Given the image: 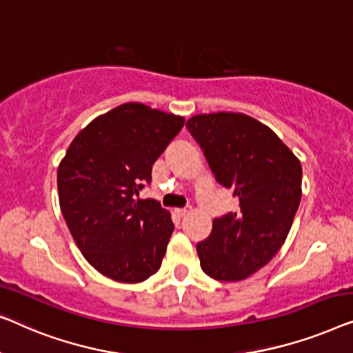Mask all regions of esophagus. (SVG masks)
<instances>
[{"label": "esophagus", "instance_id": "obj_1", "mask_svg": "<svg viewBox=\"0 0 353 353\" xmlns=\"http://www.w3.org/2000/svg\"><path fill=\"white\" fill-rule=\"evenodd\" d=\"M188 212H190V208H182V210H176V214H177V216H181V217L187 216Z\"/></svg>", "mask_w": 353, "mask_h": 353}]
</instances>
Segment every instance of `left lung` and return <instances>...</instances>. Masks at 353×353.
Instances as JSON below:
<instances>
[{
	"instance_id": "1",
	"label": "left lung",
	"mask_w": 353,
	"mask_h": 353,
	"mask_svg": "<svg viewBox=\"0 0 353 353\" xmlns=\"http://www.w3.org/2000/svg\"><path fill=\"white\" fill-rule=\"evenodd\" d=\"M187 128L217 182L240 201L196 245L200 265L214 280H245L270 262L290 233L302 196L301 161L269 126L245 113H200Z\"/></svg>"
}]
</instances>
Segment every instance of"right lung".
Listing matches in <instances>:
<instances>
[{
  "instance_id": "add662e5",
  "label": "right lung",
  "mask_w": 353,
  "mask_h": 353,
  "mask_svg": "<svg viewBox=\"0 0 353 353\" xmlns=\"http://www.w3.org/2000/svg\"><path fill=\"white\" fill-rule=\"evenodd\" d=\"M183 117L121 103L77 134L57 168L59 205L73 240L99 274L139 283L157 274L174 224L155 200H136Z\"/></svg>"
}]
</instances>
